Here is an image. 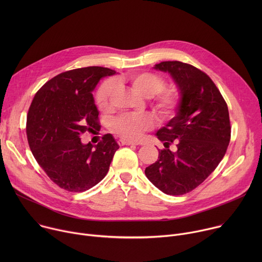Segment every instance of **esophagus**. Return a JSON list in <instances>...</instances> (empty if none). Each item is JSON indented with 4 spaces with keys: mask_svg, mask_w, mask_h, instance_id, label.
<instances>
[{
    "mask_svg": "<svg viewBox=\"0 0 262 262\" xmlns=\"http://www.w3.org/2000/svg\"><path fill=\"white\" fill-rule=\"evenodd\" d=\"M118 144L120 146H123V145H138V143L136 142H133V141H128V140H124V139H120L118 141Z\"/></svg>",
    "mask_w": 262,
    "mask_h": 262,
    "instance_id": "esophagus-1",
    "label": "esophagus"
}]
</instances>
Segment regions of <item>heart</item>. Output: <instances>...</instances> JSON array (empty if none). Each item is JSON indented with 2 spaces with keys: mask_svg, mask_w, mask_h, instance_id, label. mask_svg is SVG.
Masks as SVG:
<instances>
[{
  "mask_svg": "<svg viewBox=\"0 0 262 262\" xmlns=\"http://www.w3.org/2000/svg\"><path fill=\"white\" fill-rule=\"evenodd\" d=\"M126 84L133 92L149 99L152 110L162 120L172 118L181 103V93L176 88H165L166 80L154 72H137L127 77H118L101 85L96 93V104L102 113L112 110L115 85ZM155 119L150 114L121 115L111 122V129L117 136L127 140H138L152 128Z\"/></svg>",
  "mask_w": 262,
  "mask_h": 262,
  "instance_id": "b5f03b06",
  "label": "heart"
}]
</instances>
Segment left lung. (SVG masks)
Here are the masks:
<instances>
[{"label":"left lung","mask_w":262,"mask_h":262,"mask_svg":"<svg viewBox=\"0 0 262 262\" xmlns=\"http://www.w3.org/2000/svg\"><path fill=\"white\" fill-rule=\"evenodd\" d=\"M156 69L168 71L181 93L177 115L158 133L165 148L145 169L147 178L167 195L195 190L217 167L231 138L227 103L205 72L179 61H165ZM177 145L175 152L169 145Z\"/></svg>","instance_id":"1"}]
</instances>
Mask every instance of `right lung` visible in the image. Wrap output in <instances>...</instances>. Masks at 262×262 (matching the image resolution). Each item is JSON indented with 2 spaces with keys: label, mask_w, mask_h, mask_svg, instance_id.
<instances>
[{
  "label": "right lung",
  "mask_w": 262,
  "mask_h": 262,
  "mask_svg": "<svg viewBox=\"0 0 262 262\" xmlns=\"http://www.w3.org/2000/svg\"><path fill=\"white\" fill-rule=\"evenodd\" d=\"M115 70L89 66L62 72L36 92L27 115L31 151L61 189L81 193L101 181L119 148L111 134L93 146L82 144L86 132L100 129L92 91Z\"/></svg>",
  "instance_id": "right-lung-1"
}]
</instances>
